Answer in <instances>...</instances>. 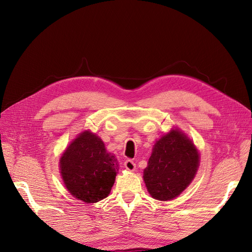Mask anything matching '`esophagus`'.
<instances>
[{
    "instance_id": "1",
    "label": "esophagus",
    "mask_w": 252,
    "mask_h": 252,
    "mask_svg": "<svg viewBox=\"0 0 252 252\" xmlns=\"http://www.w3.org/2000/svg\"><path fill=\"white\" fill-rule=\"evenodd\" d=\"M125 168L129 171H134L135 169V163L132 161V159H126L124 163Z\"/></svg>"
}]
</instances>
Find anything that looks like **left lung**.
Listing matches in <instances>:
<instances>
[{
    "instance_id": "left-lung-1",
    "label": "left lung",
    "mask_w": 252,
    "mask_h": 252,
    "mask_svg": "<svg viewBox=\"0 0 252 252\" xmlns=\"http://www.w3.org/2000/svg\"><path fill=\"white\" fill-rule=\"evenodd\" d=\"M200 154L194 144L175 128L158 140L152 148L143 179L156 200L168 201L180 195L194 179Z\"/></svg>"
}]
</instances>
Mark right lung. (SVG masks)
<instances>
[{"label": "right lung", "mask_w": 252, "mask_h": 252, "mask_svg": "<svg viewBox=\"0 0 252 252\" xmlns=\"http://www.w3.org/2000/svg\"><path fill=\"white\" fill-rule=\"evenodd\" d=\"M60 170L68 191L87 204L105 199L119 171L113 155L101 138L89 130L81 132L60 158Z\"/></svg>", "instance_id": "obj_1"}]
</instances>
